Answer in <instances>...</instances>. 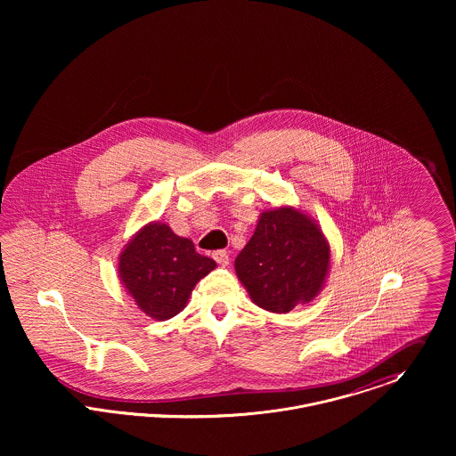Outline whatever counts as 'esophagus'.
Returning <instances> with one entry per match:
<instances>
[{"mask_svg":"<svg viewBox=\"0 0 456 456\" xmlns=\"http://www.w3.org/2000/svg\"><path fill=\"white\" fill-rule=\"evenodd\" d=\"M212 256H214L216 263H217V265H221V266H228V265H230V253H228V251H224V249L216 251Z\"/></svg>","mask_w":456,"mask_h":456,"instance_id":"1","label":"esophagus"}]
</instances>
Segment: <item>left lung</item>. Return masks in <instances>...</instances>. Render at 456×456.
<instances>
[{
	"label": "left lung",
	"mask_w": 456,
	"mask_h": 456,
	"mask_svg": "<svg viewBox=\"0 0 456 456\" xmlns=\"http://www.w3.org/2000/svg\"><path fill=\"white\" fill-rule=\"evenodd\" d=\"M328 261L330 248L322 230L295 208H275L261 214L235 270L256 305L289 313L318 295Z\"/></svg>",
	"instance_id": "left-lung-1"
}]
</instances>
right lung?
<instances>
[{"label":"right lung","mask_w":456,"mask_h":456,"mask_svg":"<svg viewBox=\"0 0 456 456\" xmlns=\"http://www.w3.org/2000/svg\"><path fill=\"white\" fill-rule=\"evenodd\" d=\"M216 268V261L198 255L190 239L170 226L147 224L119 258V273L136 305L154 320L179 314L196 282Z\"/></svg>","instance_id":"add662e5"}]
</instances>
